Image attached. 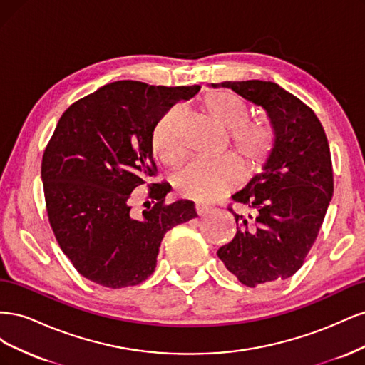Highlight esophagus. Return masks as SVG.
Here are the masks:
<instances>
[{
    "mask_svg": "<svg viewBox=\"0 0 365 365\" xmlns=\"http://www.w3.org/2000/svg\"><path fill=\"white\" fill-rule=\"evenodd\" d=\"M208 207L207 205H204V204H195V213L197 215V216H202V215H205V213H208Z\"/></svg>",
    "mask_w": 365,
    "mask_h": 365,
    "instance_id": "34e87169",
    "label": "esophagus"
}]
</instances>
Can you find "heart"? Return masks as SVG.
<instances>
[{
    "label": "heart",
    "instance_id": "heart-1",
    "mask_svg": "<svg viewBox=\"0 0 365 365\" xmlns=\"http://www.w3.org/2000/svg\"><path fill=\"white\" fill-rule=\"evenodd\" d=\"M201 108L213 123L228 130L231 153L245 172H254L267 160L274 145L272 128L267 121H250V108L240 97L230 91H210ZM181 128L180 109H170L153 129L152 152L161 163L180 160ZM236 180V168L228 160L192 161L173 176V184L189 200L210 202L231 189Z\"/></svg>",
    "mask_w": 365,
    "mask_h": 365
}]
</instances>
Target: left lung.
Masks as SVG:
<instances>
[{
  "label": "left lung",
  "instance_id": "obj_1",
  "mask_svg": "<svg viewBox=\"0 0 365 365\" xmlns=\"http://www.w3.org/2000/svg\"><path fill=\"white\" fill-rule=\"evenodd\" d=\"M212 86L230 88L263 108L274 130V145L262 173L233 195L245 212L237 215L230 208L237 233L217 250V257L250 288L286 280L302 268L334 195L324 129L311 108L274 82Z\"/></svg>",
  "mask_w": 365,
  "mask_h": 365
}]
</instances>
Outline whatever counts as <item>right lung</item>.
<instances>
[{
  "instance_id": "add662e5",
  "label": "right lung",
  "mask_w": 365,
  "mask_h": 365,
  "mask_svg": "<svg viewBox=\"0 0 365 365\" xmlns=\"http://www.w3.org/2000/svg\"><path fill=\"white\" fill-rule=\"evenodd\" d=\"M201 86H153L118 81L62 114L43 152L41 176L50 225L83 277L106 288L145 282L161 240L197 216L189 201L165 205L168 187L152 184L153 205L130 215L129 197L155 175L152 134L158 121Z\"/></svg>"
}]
</instances>
